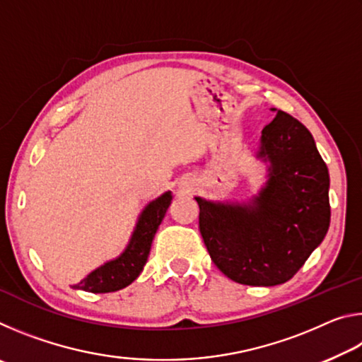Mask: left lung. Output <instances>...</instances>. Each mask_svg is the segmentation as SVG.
Here are the masks:
<instances>
[{"mask_svg":"<svg viewBox=\"0 0 362 362\" xmlns=\"http://www.w3.org/2000/svg\"><path fill=\"white\" fill-rule=\"evenodd\" d=\"M263 127L255 158L267 180L249 201L194 196L199 231L225 276L247 286L289 281L322 243L330 223L329 170L302 122L281 110Z\"/></svg>","mask_w":362,"mask_h":362,"instance_id":"1","label":"left lung"}]
</instances>
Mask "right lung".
I'll return each instance as SVG.
<instances>
[{"label":"right lung","instance_id":"1","mask_svg":"<svg viewBox=\"0 0 362 362\" xmlns=\"http://www.w3.org/2000/svg\"><path fill=\"white\" fill-rule=\"evenodd\" d=\"M170 201H173L170 192H164L156 199L150 201L140 212L124 250L116 259L108 260L93 269L88 276L75 284V289L105 293L124 289L132 281H136L139 274L142 273L146 260H148L153 238H155L158 226L161 225L164 216H166Z\"/></svg>","mask_w":362,"mask_h":362}]
</instances>
